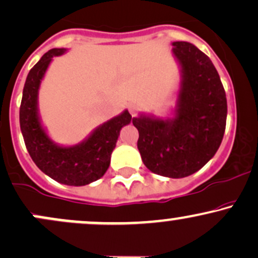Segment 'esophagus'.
<instances>
[{"instance_id": "esophagus-1", "label": "esophagus", "mask_w": 258, "mask_h": 258, "mask_svg": "<svg viewBox=\"0 0 258 258\" xmlns=\"http://www.w3.org/2000/svg\"><path fill=\"white\" fill-rule=\"evenodd\" d=\"M137 110H138V106L136 105V104H130L128 105V111H130V114L132 115V116H135L136 114H137Z\"/></svg>"}]
</instances>
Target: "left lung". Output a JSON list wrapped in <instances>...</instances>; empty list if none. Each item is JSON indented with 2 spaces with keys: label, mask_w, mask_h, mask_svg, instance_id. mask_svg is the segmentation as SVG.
I'll list each match as a JSON object with an SVG mask.
<instances>
[{
  "label": "left lung",
  "mask_w": 258,
  "mask_h": 258,
  "mask_svg": "<svg viewBox=\"0 0 258 258\" xmlns=\"http://www.w3.org/2000/svg\"><path fill=\"white\" fill-rule=\"evenodd\" d=\"M179 68L176 106L166 117H133L137 147L148 170L168 178L190 176L210 161L223 139L227 98L217 70L205 53L185 41L172 42Z\"/></svg>",
  "instance_id": "8db88e82"
}]
</instances>
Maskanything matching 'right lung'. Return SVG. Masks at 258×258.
Masks as SVG:
<instances>
[{
	"mask_svg": "<svg viewBox=\"0 0 258 258\" xmlns=\"http://www.w3.org/2000/svg\"><path fill=\"white\" fill-rule=\"evenodd\" d=\"M67 51V48H53L44 53L29 72L23 90L19 121L26 149L36 166L61 184L81 186L104 176L121 128L131 122L132 116L125 109L121 114L97 126L78 144L61 146L55 143L41 121L38 91L53 58Z\"/></svg>",
	"mask_w": 258,
	"mask_h": 258,
	"instance_id": "right-lung-1",
	"label": "right lung"
}]
</instances>
